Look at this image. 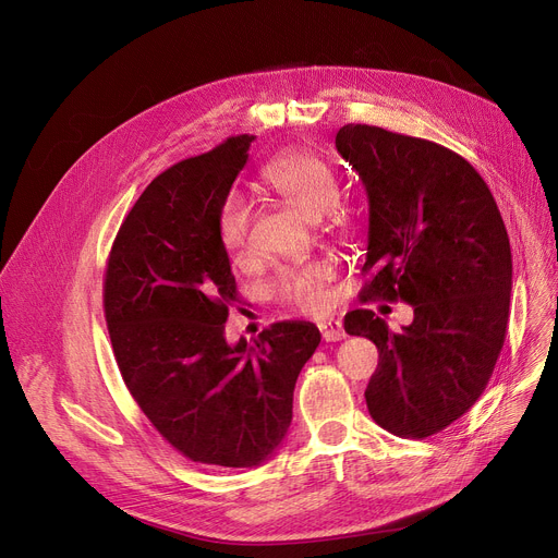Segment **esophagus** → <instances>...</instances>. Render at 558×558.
I'll return each instance as SVG.
<instances>
[{
	"instance_id": "34e87169",
	"label": "esophagus",
	"mask_w": 558,
	"mask_h": 558,
	"mask_svg": "<svg viewBox=\"0 0 558 558\" xmlns=\"http://www.w3.org/2000/svg\"><path fill=\"white\" fill-rule=\"evenodd\" d=\"M318 330H320V337H324L326 341H341L345 337V330H343V324L339 318H328V320H320L318 324Z\"/></svg>"
}]
</instances>
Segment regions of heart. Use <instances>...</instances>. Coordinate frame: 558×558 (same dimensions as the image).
Segmentation results:
<instances>
[{"instance_id":"b5f03b06","label":"heart","mask_w":558,"mask_h":558,"mask_svg":"<svg viewBox=\"0 0 558 558\" xmlns=\"http://www.w3.org/2000/svg\"><path fill=\"white\" fill-rule=\"evenodd\" d=\"M259 181L307 219H318L328 213L339 196L332 167L305 149H289L271 158L259 169ZM248 219V205L242 196L232 194L221 203L217 213V240L230 257H240L246 248ZM330 278L332 269L328 264L287 267L269 282V294L291 310L316 314L328 305L326 284Z\"/></svg>"}]
</instances>
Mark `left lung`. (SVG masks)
I'll list each match as a JSON object with an SVG mask.
<instances>
[{
	"label": "left lung",
	"instance_id": "left-lung-1",
	"mask_svg": "<svg viewBox=\"0 0 558 558\" xmlns=\"http://www.w3.org/2000/svg\"><path fill=\"white\" fill-rule=\"evenodd\" d=\"M335 142L368 194L362 271L373 274L360 301L414 307L402 332L373 310L343 318L348 335L371 339L379 353L368 412L396 436L425 438L477 402L502 353L509 234L488 185L452 149L368 124L341 126Z\"/></svg>",
	"mask_w": 558,
	"mask_h": 558
}]
</instances>
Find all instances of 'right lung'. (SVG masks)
Returning a JSON list of instances; mask_svg holds the SVG:
<instances>
[{
	"label": "right lung",
	"mask_w": 558,
	"mask_h": 558,
	"mask_svg": "<svg viewBox=\"0 0 558 558\" xmlns=\"http://www.w3.org/2000/svg\"><path fill=\"white\" fill-rule=\"evenodd\" d=\"M253 140L228 137L156 175L117 230L104 276L126 389L173 450L215 468L257 465L282 444L299 373L320 343L305 320L274 324L255 345L223 337L238 284L217 213Z\"/></svg>",
	"instance_id": "1"
}]
</instances>
